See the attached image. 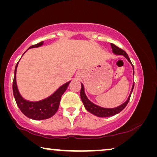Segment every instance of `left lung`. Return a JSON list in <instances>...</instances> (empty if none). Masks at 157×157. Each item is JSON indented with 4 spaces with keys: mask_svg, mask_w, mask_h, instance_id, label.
<instances>
[{
    "mask_svg": "<svg viewBox=\"0 0 157 157\" xmlns=\"http://www.w3.org/2000/svg\"><path fill=\"white\" fill-rule=\"evenodd\" d=\"M111 47L112 49V52H113L114 55L124 56L126 59H127L128 62L131 64L132 66V69H133V76H134V66L132 65L131 60H130V59L129 58V56H128L127 52L124 51L123 50L120 49V48H119L118 47H117L115 45H114V44L112 43H111ZM134 86V83H133V85H132L131 92H130V94L129 97H128L127 100H126L123 104H122V105H120V106H118V107H116L114 108H105V107H100V106L96 105V104H94L92 102V101H90L89 99H88L87 95H86L85 92V87H84V85L82 83H81L80 98H81L82 101L84 105V107H85V108L87 112H89L90 113L94 114V115H95L97 117H108L114 116L117 114L120 113V112H122V110L124 109L128 102H129L132 92L133 91Z\"/></svg>",
    "mask_w": 157,
    "mask_h": 157,
    "instance_id": "1",
    "label": "left lung"
}]
</instances>
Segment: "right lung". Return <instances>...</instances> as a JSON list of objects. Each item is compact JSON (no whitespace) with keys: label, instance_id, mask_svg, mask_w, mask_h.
Masks as SVG:
<instances>
[{"label":"right lung","instance_id":"1","mask_svg":"<svg viewBox=\"0 0 157 157\" xmlns=\"http://www.w3.org/2000/svg\"><path fill=\"white\" fill-rule=\"evenodd\" d=\"M43 45V42H41L35 45H32L28 49L35 48H39ZM27 51V50H26ZM25 51V52H26ZM24 52L23 55L25 53ZM20 61V60H19ZM19 61L17 62L15 68L14 79L13 82V92L14 95L15 101L17 107L22 112V113L27 117L34 120H43L46 119H49L56 113L59 108V101L61 97L64 92L67 90V86L69 85L71 81L67 82L63 85H61L56 91H55L51 95L46 98L43 100L39 101H29L24 99L20 93L16 82V71L18 65Z\"/></svg>","mask_w":157,"mask_h":157}]
</instances>
